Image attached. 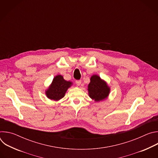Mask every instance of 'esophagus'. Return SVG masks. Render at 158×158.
Masks as SVG:
<instances>
[{"instance_id": "1", "label": "esophagus", "mask_w": 158, "mask_h": 158, "mask_svg": "<svg viewBox=\"0 0 158 158\" xmlns=\"http://www.w3.org/2000/svg\"><path fill=\"white\" fill-rule=\"evenodd\" d=\"M76 84L77 85H80L81 84V80L76 81Z\"/></svg>"}]
</instances>
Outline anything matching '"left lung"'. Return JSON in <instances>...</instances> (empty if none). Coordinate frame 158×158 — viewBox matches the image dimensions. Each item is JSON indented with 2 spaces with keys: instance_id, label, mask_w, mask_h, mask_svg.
I'll use <instances>...</instances> for the list:
<instances>
[{
  "instance_id": "left-lung-1",
  "label": "left lung",
  "mask_w": 158,
  "mask_h": 158,
  "mask_svg": "<svg viewBox=\"0 0 158 158\" xmlns=\"http://www.w3.org/2000/svg\"><path fill=\"white\" fill-rule=\"evenodd\" d=\"M87 91L90 98L96 102H99L108 98L110 89L104 80L94 74L90 79Z\"/></svg>"
}]
</instances>
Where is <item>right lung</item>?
Wrapping results in <instances>:
<instances>
[{
  "label": "right lung",
  "mask_w": 158,
  "mask_h": 158,
  "mask_svg": "<svg viewBox=\"0 0 158 158\" xmlns=\"http://www.w3.org/2000/svg\"><path fill=\"white\" fill-rule=\"evenodd\" d=\"M72 85V82L65 81L62 76L57 75L54 77L52 83L46 91V96L51 100L59 101L64 97L67 89Z\"/></svg>",
  "instance_id": "right-lung-1"
}]
</instances>
